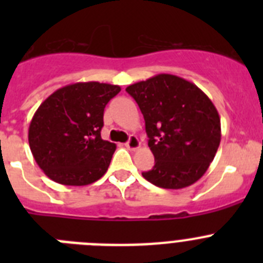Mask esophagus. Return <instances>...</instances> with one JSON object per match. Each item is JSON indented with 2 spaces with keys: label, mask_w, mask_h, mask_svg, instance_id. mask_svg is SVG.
I'll return each instance as SVG.
<instances>
[{
  "label": "esophagus",
  "mask_w": 263,
  "mask_h": 263,
  "mask_svg": "<svg viewBox=\"0 0 263 263\" xmlns=\"http://www.w3.org/2000/svg\"><path fill=\"white\" fill-rule=\"evenodd\" d=\"M125 146H126L127 148H130V150H137V148L141 146V142H139V139L137 138L136 136H130L129 141L125 143Z\"/></svg>",
  "instance_id": "obj_1"
}]
</instances>
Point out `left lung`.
<instances>
[{"label":"left lung","mask_w":263,"mask_h":263,"mask_svg":"<svg viewBox=\"0 0 263 263\" xmlns=\"http://www.w3.org/2000/svg\"><path fill=\"white\" fill-rule=\"evenodd\" d=\"M145 118L148 147L155 158L143 178L167 190L197 182L221 141L220 116L200 88L170 73H159L126 88Z\"/></svg>","instance_id":"1"}]
</instances>
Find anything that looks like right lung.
Masks as SVG:
<instances>
[{
	"mask_svg": "<svg viewBox=\"0 0 263 263\" xmlns=\"http://www.w3.org/2000/svg\"><path fill=\"white\" fill-rule=\"evenodd\" d=\"M121 90L99 81L59 88L36 109L29 126L32 157L64 185H87L106 173L115 143L101 138L104 109Z\"/></svg>",
	"mask_w": 263,
	"mask_h": 263,
	"instance_id": "obj_1",
	"label": "right lung"
}]
</instances>
